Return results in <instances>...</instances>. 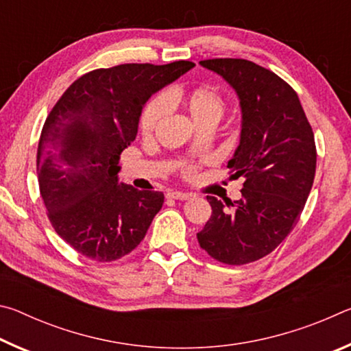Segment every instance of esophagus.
I'll return each instance as SVG.
<instances>
[{
    "mask_svg": "<svg viewBox=\"0 0 351 351\" xmlns=\"http://www.w3.org/2000/svg\"><path fill=\"white\" fill-rule=\"evenodd\" d=\"M190 197H192V193L176 192V190H170V192H167V198L170 199H189Z\"/></svg>",
    "mask_w": 351,
    "mask_h": 351,
    "instance_id": "34e87169",
    "label": "esophagus"
}]
</instances>
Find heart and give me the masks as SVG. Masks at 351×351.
<instances>
[{"label":"heart","mask_w":351,"mask_h":351,"mask_svg":"<svg viewBox=\"0 0 351 351\" xmlns=\"http://www.w3.org/2000/svg\"><path fill=\"white\" fill-rule=\"evenodd\" d=\"M167 105H180L198 125L212 127L223 117L226 100L215 88L201 85L182 91H169L164 96H154L144 105L139 117V130L144 136H152L161 123L167 111ZM195 165H184L187 176L195 173Z\"/></svg>","instance_id":"heart-1"}]
</instances>
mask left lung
<instances>
[{"label":"left lung","instance_id":"1","mask_svg":"<svg viewBox=\"0 0 351 351\" xmlns=\"http://www.w3.org/2000/svg\"><path fill=\"white\" fill-rule=\"evenodd\" d=\"M199 63L239 94L240 145L228 167L245 182L234 203L207 197L212 215L197 239L212 258L246 265L274 251L304 210L316 175L314 133L299 96L272 71L245 58Z\"/></svg>","mask_w":351,"mask_h":351}]
</instances>
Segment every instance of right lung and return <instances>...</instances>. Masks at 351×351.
<instances>
[{
  "instance_id": "add662e5",
  "label": "right lung",
  "mask_w": 351,
  "mask_h": 351,
  "mask_svg": "<svg viewBox=\"0 0 351 351\" xmlns=\"http://www.w3.org/2000/svg\"><path fill=\"white\" fill-rule=\"evenodd\" d=\"M125 63L79 77L58 99L37 150L40 195L56 232L86 258L114 261L138 247L164 193L119 184V158L136 139L152 94L192 69Z\"/></svg>"
}]
</instances>
